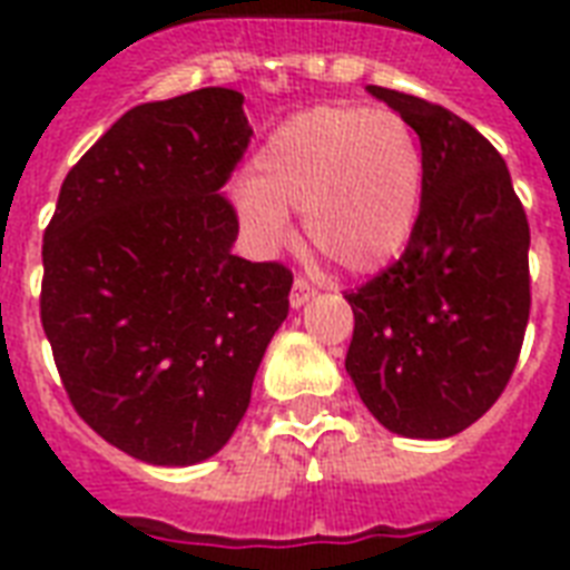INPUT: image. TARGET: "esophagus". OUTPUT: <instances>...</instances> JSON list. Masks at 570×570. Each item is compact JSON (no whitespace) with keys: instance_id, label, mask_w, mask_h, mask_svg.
Instances as JSON below:
<instances>
[{"instance_id":"esophagus-1","label":"esophagus","mask_w":570,"mask_h":570,"mask_svg":"<svg viewBox=\"0 0 570 570\" xmlns=\"http://www.w3.org/2000/svg\"><path fill=\"white\" fill-rule=\"evenodd\" d=\"M316 295V286L307 281V277H295V284H293V293H289V304L293 307H302V304H307Z\"/></svg>"}]
</instances>
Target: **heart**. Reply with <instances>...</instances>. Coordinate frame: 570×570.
<instances>
[{"label":"heart","instance_id":"heart-1","mask_svg":"<svg viewBox=\"0 0 570 570\" xmlns=\"http://www.w3.org/2000/svg\"><path fill=\"white\" fill-rule=\"evenodd\" d=\"M425 150L414 124L384 106L334 102L286 118L254 156L236 206L250 236L289 242L286 213L346 272H373L402 254L420 218Z\"/></svg>","mask_w":570,"mask_h":570}]
</instances>
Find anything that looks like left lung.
I'll list each match as a JSON object with an SVG mask.
<instances>
[{
	"instance_id": "left-lung-1",
	"label": "left lung",
	"mask_w": 570,
	"mask_h": 570,
	"mask_svg": "<svg viewBox=\"0 0 570 570\" xmlns=\"http://www.w3.org/2000/svg\"><path fill=\"white\" fill-rule=\"evenodd\" d=\"M405 115L425 150L420 218L405 254L346 293V370L384 429L450 438L494 405L530 320V222L503 156L438 102L366 85Z\"/></svg>"
}]
</instances>
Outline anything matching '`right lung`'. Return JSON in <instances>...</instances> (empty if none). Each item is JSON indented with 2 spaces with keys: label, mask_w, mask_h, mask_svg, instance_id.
I'll list each match as a JSON object with an SVG mask.
<instances>
[{
  "label": "right lung",
  "mask_w": 570,
  "mask_h": 570,
  "mask_svg": "<svg viewBox=\"0 0 570 570\" xmlns=\"http://www.w3.org/2000/svg\"><path fill=\"white\" fill-rule=\"evenodd\" d=\"M239 91L129 109L67 171L43 230L40 322L102 441L183 468L230 441L289 311L293 272L230 254L224 183L254 129Z\"/></svg>",
  "instance_id": "1"
}]
</instances>
